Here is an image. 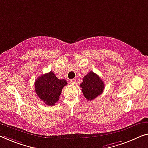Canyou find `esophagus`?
<instances>
[{
  "label": "esophagus",
  "mask_w": 148,
  "mask_h": 148,
  "mask_svg": "<svg viewBox=\"0 0 148 148\" xmlns=\"http://www.w3.org/2000/svg\"><path fill=\"white\" fill-rule=\"evenodd\" d=\"M70 82L72 84H75L76 82V80H75V79H72V80H70Z\"/></svg>",
  "instance_id": "34e87169"
}]
</instances>
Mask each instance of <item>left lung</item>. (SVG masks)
Wrapping results in <instances>:
<instances>
[{
	"mask_svg": "<svg viewBox=\"0 0 148 148\" xmlns=\"http://www.w3.org/2000/svg\"><path fill=\"white\" fill-rule=\"evenodd\" d=\"M84 96L87 100H93L100 96L104 89V84L98 74L90 71L83 78L80 84Z\"/></svg>",
	"mask_w": 148,
	"mask_h": 148,
	"instance_id": "1",
	"label": "left lung"
}]
</instances>
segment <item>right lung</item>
<instances>
[{"instance_id": "1", "label": "right lung", "mask_w": 148, "mask_h": 148, "mask_svg": "<svg viewBox=\"0 0 148 148\" xmlns=\"http://www.w3.org/2000/svg\"><path fill=\"white\" fill-rule=\"evenodd\" d=\"M67 85L65 80H60L50 71L41 75L35 81V92L46 105L54 106L60 98L62 88Z\"/></svg>"}]
</instances>
